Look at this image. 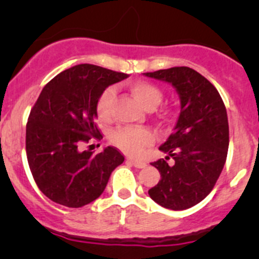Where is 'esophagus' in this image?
Listing matches in <instances>:
<instances>
[{"instance_id":"esophagus-1","label":"esophagus","mask_w":259,"mask_h":259,"mask_svg":"<svg viewBox=\"0 0 259 259\" xmlns=\"http://www.w3.org/2000/svg\"><path fill=\"white\" fill-rule=\"evenodd\" d=\"M126 161L129 164H132V165H134L135 168L142 169V168H145V166H146L145 161H142V160H134V159H132V158H127Z\"/></svg>"}]
</instances>
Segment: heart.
<instances>
[{
	"label": "heart",
	"mask_w": 259,
	"mask_h": 259,
	"mask_svg": "<svg viewBox=\"0 0 259 259\" xmlns=\"http://www.w3.org/2000/svg\"><path fill=\"white\" fill-rule=\"evenodd\" d=\"M130 91L146 110H153L163 100V93L158 86L146 81H134L129 86ZM116 96L114 88H106L99 95L96 101V113L101 120H108L111 114V106ZM151 133L144 127H117L111 132L110 140L114 145L126 154L138 156L145 146L151 143Z\"/></svg>",
	"instance_id": "obj_1"
}]
</instances>
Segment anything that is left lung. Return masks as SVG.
<instances>
[{
    "instance_id": "obj_1",
    "label": "left lung",
    "mask_w": 259,
    "mask_h": 259,
    "mask_svg": "<svg viewBox=\"0 0 259 259\" xmlns=\"http://www.w3.org/2000/svg\"><path fill=\"white\" fill-rule=\"evenodd\" d=\"M144 75L171 83L180 99L173 134L159 148L166 154L165 159L151 163L160 173V180L149 189V195L168 209H188L209 194L226 164L229 145L226 106L213 83L190 67ZM170 157L173 166L166 161Z\"/></svg>"
}]
</instances>
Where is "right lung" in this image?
Segmentation results:
<instances>
[{
    "label": "right lung",
    "instance_id": "right-lung-1",
    "mask_svg": "<svg viewBox=\"0 0 259 259\" xmlns=\"http://www.w3.org/2000/svg\"><path fill=\"white\" fill-rule=\"evenodd\" d=\"M124 72L81 64L60 72L41 91L26 125V154L38 189L52 202L80 208L103 194L124 156L108 146L94 155L80 150L91 138L101 139L96 101Z\"/></svg>",
    "mask_w": 259,
    "mask_h": 259
}]
</instances>
